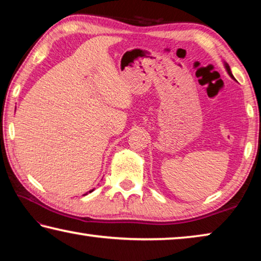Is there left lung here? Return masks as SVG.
I'll return each mask as SVG.
<instances>
[{
    "label": "left lung",
    "instance_id": "1",
    "mask_svg": "<svg viewBox=\"0 0 261 261\" xmlns=\"http://www.w3.org/2000/svg\"><path fill=\"white\" fill-rule=\"evenodd\" d=\"M226 69H227V71H228V73H229V76H230L231 78H233V76H232V73H231V71H230V68H229V65L226 63Z\"/></svg>",
    "mask_w": 261,
    "mask_h": 261
}]
</instances>
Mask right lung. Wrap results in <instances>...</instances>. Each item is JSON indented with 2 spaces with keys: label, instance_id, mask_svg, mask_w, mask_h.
Returning <instances> with one entry per match:
<instances>
[{
  "label": "right lung",
  "instance_id": "add662e5",
  "mask_svg": "<svg viewBox=\"0 0 261 261\" xmlns=\"http://www.w3.org/2000/svg\"><path fill=\"white\" fill-rule=\"evenodd\" d=\"M92 191H93V190H92ZM92 191H90V192H92Z\"/></svg>",
  "mask_w": 261,
  "mask_h": 261
}]
</instances>
